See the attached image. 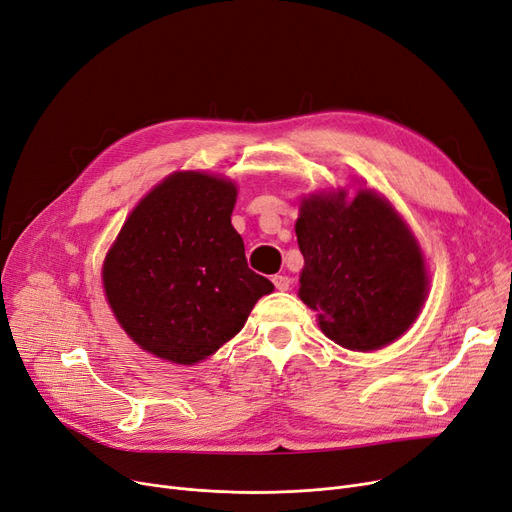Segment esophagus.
<instances>
[{"label":"esophagus","mask_w":512,"mask_h":512,"mask_svg":"<svg viewBox=\"0 0 512 512\" xmlns=\"http://www.w3.org/2000/svg\"><path fill=\"white\" fill-rule=\"evenodd\" d=\"M272 282H274V286L278 288V291H288V288H291V284H293V280L288 278V276H274L272 278Z\"/></svg>","instance_id":"obj_1"}]
</instances>
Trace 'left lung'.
<instances>
[{
	"mask_svg": "<svg viewBox=\"0 0 512 512\" xmlns=\"http://www.w3.org/2000/svg\"><path fill=\"white\" fill-rule=\"evenodd\" d=\"M305 265L301 301L320 330L351 351L381 349L414 324L429 293L420 244L374 190L314 192L295 224Z\"/></svg>",
	"mask_w": 512,
	"mask_h": 512,
	"instance_id": "8db88e82",
	"label": "left lung"
}]
</instances>
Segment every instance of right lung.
Masks as SVG:
<instances>
[{
	"label": "right lung",
	"mask_w": 512,
	"mask_h": 512,
	"mask_svg": "<svg viewBox=\"0 0 512 512\" xmlns=\"http://www.w3.org/2000/svg\"><path fill=\"white\" fill-rule=\"evenodd\" d=\"M236 186L177 171L131 211L102 265L104 293L144 351L192 366L228 343L274 284L249 270L232 226Z\"/></svg>",
	"instance_id": "add662e5"
}]
</instances>
